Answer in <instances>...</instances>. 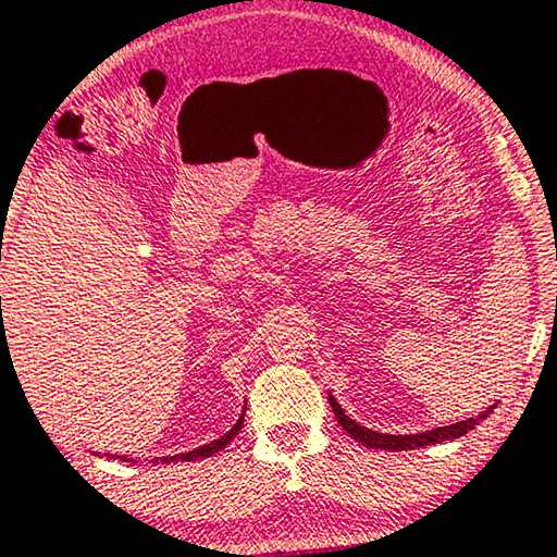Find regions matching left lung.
Wrapping results in <instances>:
<instances>
[{"mask_svg": "<svg viewBox=\"0 0 557 557\" xmlns=\"http://www.w3.org/2000/svg\"><path fill=\"white\" fill-rule=\"evenodd\" d=\"M327 401L333 406V413L335 419H338V424L346 429V432L356 438V442L371 446V449H388V451H404V449H417V446H429V444H442V442H449V438H459L465 436L469 429L476 426V421L487 419V413H492V409H487L484 413H480L476 419H467V421H457V424L451 426H438L432 429V432H421V434H406V436H394V434H379V432H371V429L356 424L354 419L346 417V411L341 409L338 401H335L333 396H327Z\"/></svg>", "mask_w": 557, "mask_h": 557, "instance_id": "8db88e82", "label": "left lung"}]
</instances>
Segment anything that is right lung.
I'll return each mask as SVG.
<instances>
[{
	"instance_id": "add662e5",
	"label": "right lung",
	"mask_w": 557,
	"mask_h": 557,
	"mask_svg": "<svg viewBox=\"0 0 557 557\" xmlns=\"http://www.w3.org/2000/svg\"><path fill=\"white\" fill-rule=\"evenodd\" d=\"M242 424H245V413H242L239 421L230 429V432H226L224 436L214 438V442H211V444H203V446H199V449H191V451H186V454H174V457H156V461H166V465H169V461H178V459H182V461H194V459L211 457V454H216L219 449H224V446L230 444L232 438L239 434ZM121 459H123V461H133V459H125V457H121Z\"/></svg>"
}]
</instances>
